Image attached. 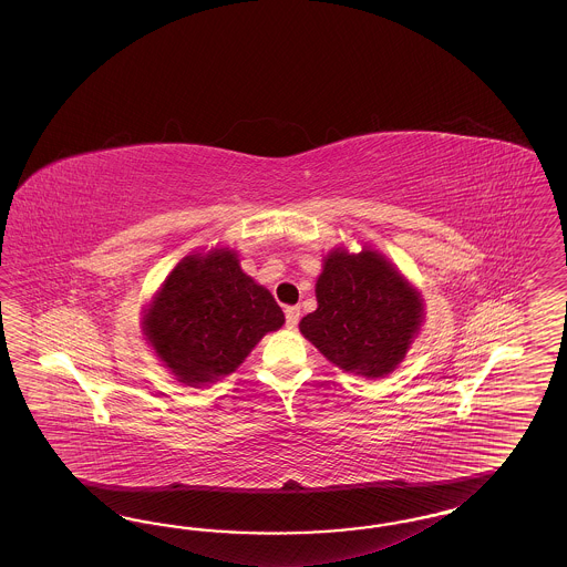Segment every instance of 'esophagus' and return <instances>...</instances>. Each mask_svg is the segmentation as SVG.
Returning <instances> with one entry per match:
<instances>
[{"label": "esophagus", "mask_w": 567, "mask_h": 567, "mask_svg": "<svg viewBox=\"0 0 567 567\" xmlns=\"http://www.w3.org/2000/svg\"><path fill=\"white\" fill-rule=\"evenodd\" d=\"M285 319H287V327H289V329H296L297 321H299V308H297V306H289V308L285 310Z\"/></svg>", "instance_id": "esophagus-1"}]
</instances>
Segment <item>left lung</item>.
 <instances>
[{
    "instance_id": "left-lung-1",
    "label": "left lung",
    "mask_w": 567,
    "mask_h": 567,
    "mask_svg": "<svg viewBox=\"0 0 567 567\" xmlns=\"http://www.w3.org/2000/svg\"><path fill=\"white\" fill-rule=\"evenodd\" d=\"M319 308L299 331L344 372L382 378L398 368L423 323L421 293L377 250L336 248L317 280Z\"/></svg>"
}]
</instances>
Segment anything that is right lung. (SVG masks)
Masks as SVG:
<instances>
[{
	"label": "right lung",
	"instance_id": "1",
	"mask_svg": "<svg viewBox=\"0 0 567 567\" xmlns=\"http://www.w3.org/2000/svg\"><path fill=\"white\" fill-rule=\"evenodd\" d=\"M285 323L270 291L240 268L234 250L185 257L144 315V336L189 386L236 372L255 344Z\"/></svg>",
	"mask_w": 567,
	"mask_h": 567
}]
</instances>
